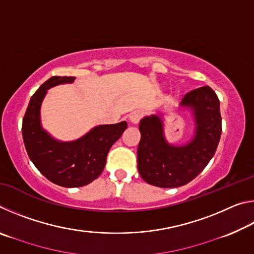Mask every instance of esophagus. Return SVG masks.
<instances>
[{
	"label": "esophagus",
	"instance_id": "obj_1",
	"mask_svg": "<svg viewBox=\"0 0 254 254\" xmlns=\"http://www.w3.org/2000/svg\"><path fill=\"white\" fill-rule=\"evenodd\" d=\"M141 117H142V113H141L140 111H134V112H132V113H130V115H128V120H130L131 123L136 124L140 121Z\"/></svg>",
	"mask_w": 254,
	"mask_h": 254
}]
</instances>
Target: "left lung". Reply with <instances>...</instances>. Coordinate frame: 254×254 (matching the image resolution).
Returning a JSON list of instances; mask_svg holds the SVG:
<instances>
[{
	"label": "left lung",
	"mask_w": 254,
	"mask_h": 254,
	"mask_svg": "<svg viewBox=\"0 0 254 254\" xmlns=\"http://www.w3.org/2000/svg\"><path fill=\"white\" fill-rule=\"evenodd\" d=\"M191 112L194 135L175 145L165 137L162 114L140 121L137 170L145 183L161 188L180 187L196 178L216 151L222 133L220 101L209 86L187 93L179 104Z\"/></svg>",
	"instance_id": "1"
}]
</instances>
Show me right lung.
Masks as SVG:
<instances>
[{"label": "right lung", "mask_w": 254, "mask_h": 254, "mask_svg": "<svg viewBox=\"0 0 254 254\" xmlns=\"http://www.w3.org/2000/svg\"><path fill=\"white\" fill-rule=\"evenodd\" d=\"M75 77L54 76L33 94L22 122L23 142L37 169L59 186L72 188L88 185L98 178L110 149L127 127L126 121L93 127L79 139L59 141L41 126L40 110L48 89L74 83Z\"/></svg>", "instance_id": "right-lung-1"}]
</instances>
